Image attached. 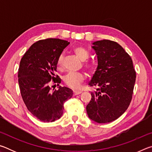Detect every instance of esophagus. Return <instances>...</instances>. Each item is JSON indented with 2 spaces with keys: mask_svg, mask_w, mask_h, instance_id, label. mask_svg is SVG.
<instances>
[{
  "mask_svg": "<svg viewBox=\"0 0 152 152\" xmlns=\"http://www.w3.org/2000/svg\"><path fill=\"white\" fill-rule=\"evenodd\" d=\"M73 93H74V96H76V95H78V94H80V93H82V91H74Z\"/></svg>",
  "mask_w": 152,
  "mask_h": 152,
  "instance_id": "34e87169",
  "label": "esophagus"
}]
</instances>
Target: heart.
I'll list each match as a JSON object with an SVG mask.
<instances>
[{
  "label": "heart",
  "mask_w": 152,
  "mask_h": 152,
  "mask_svg": "<svg viewBox=\"0 0 152 152\" xmlns=\"http://www.w3.org/2000/svg\"><path fill=\"white\" fill-rule=\"evenodd\" d=\"M74 53L81 61H84L88 60L89 58V52L88 51L82 46H76L73 49ZM64 57L63 55L61 54L59 56L57 60V65L59 68H61L63 65ZM84 67L86 70L89 72H92L94 70L95 66L94 64L90 61H84ZM85 78V76L82 72H77V73H68L64 76V82L67 86L70 87L71 88L77 89L78 88L82 82Z\"/></svg>",
  "instance_id": "heart-1"
}]
</instances>
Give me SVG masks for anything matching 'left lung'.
Listing matches in <instances>:
<instances>
[{
  "label": "left lung",
  "instance_id": "obj_1",
  "mask_svg": "<svg viewBox=\"0 0 152 152\" xmlns=\"http://www.w3.org/2000/svg\"><path fill=\"white\" fill-rule=\"evenodd\" d=\"M92 45L98 66L89 85L99 88L91 92L86 112L95 122L110 123L121 116L129 106L136 72L130 56L119 43L103 39Z\"/></svg>",
  "mask_w": 152,
  "mask_h": 152
}]
</instances>
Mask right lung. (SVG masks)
Masks as SVG:
<instances>
[{
    "label": "right lung",
    "instance_id": "right-lung-1",
    "mask_svg": "<svg viewBox=\"0 0 152 152\" xmlns=\"http://www.w3.org/2000/svg\"><path fill=\"white\" fill-rule=\"evenodd\" d=\"M70 42L60 39L39 40L31 46L20 61L18 81L23 100L33 116L53 122L63 114L64 103L73 95L67 87L51 91L50 82L60 84L55 75L57 60Z\"/></svg>",
    "mask_w": 152,
    "mask_h": 152
}]
</instances>
